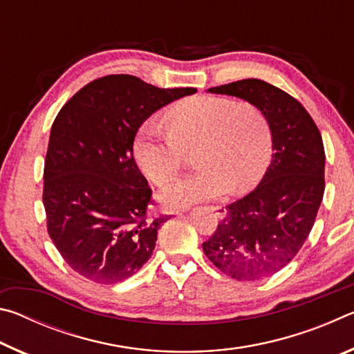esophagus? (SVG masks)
Wrapping results in <instances>:
<instances>
[{"mask_svg":"<svg viewBox=\"0 0 354 354\" xmlns=\"http://www.w3.org/2000/svg\"><path fill=\"white\" fill-rule=\"evenodd\" d=\"M209 211L215 212V215H217L218 218H223L226 215V209L223 206H209Z\"/></svg>","mask_w":354,"mask_h":354,"instance_id":"1","label":"esophagus"}]
</instances>
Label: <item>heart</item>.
Returning <instances> with one entry per match:
<instances>
[{"label":"heart","instance_id":"b5f03b06","mask_svg":"<svg viewBox=\"0 0 354 354\" xmlns=\"http://www.w3.org/2000/svg\"><path fill=\"white\" fill-rule=\"evenodd\" d=\"M165 127L148 122L134 139V158L156 185L175 179L185 151L196 148L200 169L162 192L169 206H189L261 181L272 158V129L259 106L217 95L178 101L165 113Z\"/></svg>","mask_w":354,"mask_h":354}]
</instances>
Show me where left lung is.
<instances>
[{
    "mask_svg": "<svg viewBox=\"0 0 354 354\" xmlns=\"http://www.w3.org/2000/svg\"><path fill=\"white\" fill-rule=\"evenodd\" d=\"M259 106L272 129L273 154L257 187L226 206L203 250L221 273L256 281L284 268L306 242L325 192V148L298 100L261 80L207 88Z\"/></svg>",
    "mask_w": 354,
    "mask_h": 354,
    "instance_id": "obj_1",
    "label": "left lung"
}]
</instances>
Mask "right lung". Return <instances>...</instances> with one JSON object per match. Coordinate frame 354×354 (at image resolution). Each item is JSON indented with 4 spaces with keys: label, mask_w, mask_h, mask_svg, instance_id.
I'll use <instances>...</instances> for the list:
<instances>
[{
    "label": "right lung",
    "mask_w": 354,
    "mask_h": 354,
    "mask_svg": "<svg viewBox=\"0 0 354 354\" xmlns=\"http://www.w3.org/2000/svg\"><path fill=\"white\" fill-rule=\"evenodd\" d=\"M195 92L107 75L84 86L59 111L41 198L48 234L81 277L122 283L151 257L169 215H149L153 190L136 164L134 139L153 112Z\"/></svg>",
    "instance_id": "right-lung-1"
}]
</instances>
